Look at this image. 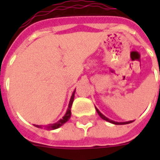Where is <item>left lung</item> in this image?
Segmentation results:
<instances>
[{
    "label": "left lung",
    "instance_id": "obj_1",
    "mask_svg": "<svg viewBox=\"0 0 160 160\" xmlns=\"http://www.w3.org/2000/svg\"><path fill=\"white\" fill-rule=\"evenodd\" d=\"M95 109H96V111H97L98 114L100 115V118H102L103 119H105V120L109 122V123H112V124H129V123H131V122H133L132 120H130V121H127V122H115V121H114V120H111V119H108V118H107V117H105L104 114H101V113L99 111V109H98L96 107H95Z\"/></svg>",
    "mask_w": 160,
    "mask_h": 160
}]
</instances>
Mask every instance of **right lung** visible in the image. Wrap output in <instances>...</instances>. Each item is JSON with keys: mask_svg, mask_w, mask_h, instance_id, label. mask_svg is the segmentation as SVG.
Wrapping results in <instances>:
<instances>
[{"mask_svg": "<svg viewBox=\"0 0 160 160\" xmlns=\"http://www.w3.org/2000/svg\"><path fill=\"white\" fill-rule=\"evenodd\" d=\"M75 91L73 92L72 95H71V98H70V103H69V106H68V109L65 114L64 115L62 119H60L59 121H57L56 123L55 124H49L47 125H38V124H34L35 126L37 127V128H43L45 129H47V130H52V129H58V128H60V126H62L63 124L66 123V122L70 119V116H71V106H72V104H73V101H74V97H75Z\"/></svg>", "mask_w": 160, "mask_h": 160, "instance_id": "1", "label": "right lung"}]
</instances>
